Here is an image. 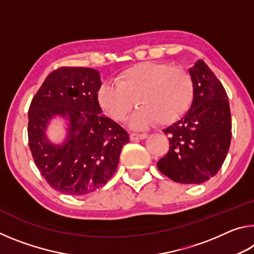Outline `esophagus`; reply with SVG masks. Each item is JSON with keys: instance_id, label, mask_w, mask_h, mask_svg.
I'll list each match as a JSON object with an SVG mask.
<instances>
[{"instance_id": "obj_1", "label": "esophagus", "mask_w": 254, "mask_h": 254, "mask_svg": "<svg viewBox=\"0 0 254 254\" xmlns=\"http://www.w3.org/2000/svg\"><path fill=\"white\" fill-rule=\"evenodd\" d=\"M148 135L147 134H137V133H131L130 134V139L131 141H137V140H144L147 139Z\"/></svg>"}]
</instances>
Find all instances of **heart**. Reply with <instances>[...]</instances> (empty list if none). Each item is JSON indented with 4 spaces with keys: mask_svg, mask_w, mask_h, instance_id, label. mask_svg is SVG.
<instances>
[{
    "mask_svg": "<svg viewBox=\"0 0 254 254\" xmlns=\"http://www.w3.org/2000/svg\"><path fill=\"white\" fill-rule=\"evenodd\" d=\"M195 85L187 70L169 64L144 62L124 69L115 83H104L97 92L98 104L115 121L130 119L133 128L158 122L168 126L184 117L194 100Z\"/></svg>",
    "mask_w": 254,
    "mask_h": 254,
    "instance_id": "obj_1",
    "label": "heart"
}]
</instances>
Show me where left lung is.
Wrapping results in <instances>:
<instances>
[{
	"mask_svg": "<svg viewBox=\"0 0 254 254\" xmlns=\"http://www.w3.org/2000/svg\"><path fill=\"white\" fill-rule=\"evenodd\" d=\"M189 74L195 85L194 100L185 117L163 130L169 135V151L158 161V169L179 184H201L224 162L232 137L229 97L203 60Z\"/></svg>",
	"mask_w": 254,
	"mask_h": 254,
	"instance_id": "1",
	"label": "left lung"
}]
</instances>
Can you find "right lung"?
<instances>
[{"instance_id":"obj_1","label":"right lung","mask_w":254,"mask_h":254,"mask_svg":"<svg viewBox=\"0 0 254 254\" xmlns=\"http://www.w3.org/2000/svg\"><path fill=\"white\" fill-rule=\"evenodd\" d=\"M100 72L85 67H62L50 72L32 98L28 137L34 163L56 190L84 196L104 186L118 168L127 132L102 114L97 92ZM57 116L66 121V137L53 144L46 127Z\"/></svg>"}]
</instances>
